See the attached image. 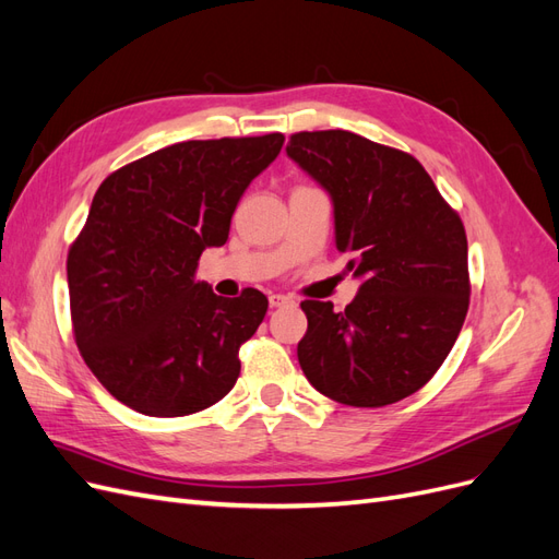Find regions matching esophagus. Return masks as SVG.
<instances>
[{"label":"esophagus","instance_id":"esophagus-1","mask_svg":"<svg viewBox=\"0 0 559 559\" xmlns=\"http://www.w3.org/2000/svg\"><path fill=\"white\" fill-rule=\"evenodd\" d=\"M267 300H270V308H282V306H289V302H292V298L284 296V294H270Z\"/></svg>","mask_w":559,"mask_h":559}]
</instances>
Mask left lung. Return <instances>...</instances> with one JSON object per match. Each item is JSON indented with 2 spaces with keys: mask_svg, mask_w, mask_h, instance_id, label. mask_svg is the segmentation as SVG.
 Returning a JSON list of instances; mask_svg holds the SVG:
<instances>
[{
  "mask_svg": "<svg viewBox=\"0 0 559 559\" xmlns=\"http://www.w3.org/2000/svg\"><path fill=\"white\" fill-rule=\"evenodd\" d=\"M286 154L329 191L335 247L361 277L343 312L302 300L298 364L324 396L382 408L425 386L468 312L466 230L405 151L349 130L292 134Z\"/></svg>",
  "mask_w": 559,
  "mask_h": 559,
  "instance_id": "8db88e82",
  "label": "left lung"
}]
</instances>
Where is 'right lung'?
<instances>
[{
	"label": "right lung",
	"mask_w": 559,
	"mask_h": 559,
	"mask_svg": "<svg viewBox=\"0 0 559 559\" xmlns=\"http://www.w3.org/2000/svg\"><path fill=\"white\" fill-rule=\"evenodd\" d=\"M282 144V132L179 142L99 183L67 253L72 329L93 376L128 408L193 415L238 380L267 298H222L195 270L202 251L226 245L245 189Z\"/></svg>",
	"instance_id": "obj_1"
}]
</instances>
